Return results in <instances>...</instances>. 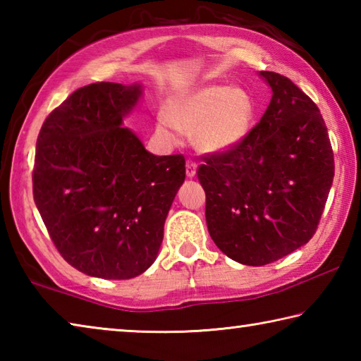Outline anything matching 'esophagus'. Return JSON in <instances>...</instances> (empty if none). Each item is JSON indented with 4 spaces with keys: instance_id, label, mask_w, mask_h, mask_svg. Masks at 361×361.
Returning a JSON list of instances; mask_svg holds the SVG:
<instances>
[{
    "instance_id": "34e87169",
    "label": "esophagus",
    "mask_w": 361,
    "mask_h": 361,
    "mask_svg": "<svg viewBox=\"0 0 361 361\" xmlns=\"http://www.w3.org/2000/svg\"><path fill=\"white\" fill-rule=\"evenodd\" d=\"M195 170H197V164H195L192 159H188V161H186V175L189 176V178L195 176Z\"/></svg>"
}]
</instances>
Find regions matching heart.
<instances>
[{
    "label": "heart",
    "mask_w": 361,
    "mask_h": 361,
    "mask_svg": "<svg viewBox=\"0 0 361 361\" xmlns=\"http://www.w3.org/2000/svg\"><path fill=\"white\" fill-rule=\"evenodd\" d=\"M255 105L252 97L242 89L228 85H204L170 100L167 121L176 130L194 133L200 149L221 152L239 145L252 129Z\"/></svg>",
    "instance_id": "obj_1"
}]
</instances>
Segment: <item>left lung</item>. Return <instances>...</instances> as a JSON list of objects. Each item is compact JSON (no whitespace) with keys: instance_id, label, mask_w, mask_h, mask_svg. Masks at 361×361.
I'll list each match as a JSON object with an SVG mask.
<instances>
[{"instance_id":"left-lung-1","label":"left lung","mask_w":361,"mask_h":361,"mask_svg":"<svg viewBox=\"0 0 361 361\" xmlns=\"http://www.w3.org/2000/svg\"><path fill=\"white\" fill-rule=\"evenodd\" d=\"M272 99L234 148L200 156L210 237L231 259L264 266L312 239L334 176L326 124L283 75L261 71Z\"/></svg>"}]
</instances>
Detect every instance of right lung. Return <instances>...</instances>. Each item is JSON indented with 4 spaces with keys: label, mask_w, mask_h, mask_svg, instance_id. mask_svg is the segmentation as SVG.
<instances>
[{
    "label": "right lung",
    "mask_w": 361,
    "mask_h": 361,
    "mask_svg": "<svg viewBox=\"0 0 361 361\" xmlns=\"http://www.w3.org/2000/svg\"><path fill=\"white\" fill-rule=\"evenodd\" d=\"M140 84L94 82L52 109L36 142L33 199L62 258L126 280L154 262L186 176L185 156H154L121 127Z\"/></svg>",
    "instance_id": "1"
}]
</instances>
